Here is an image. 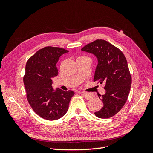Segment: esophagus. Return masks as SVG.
I'll list each match as a JSON object with an SVG mask.
<instances>
[{
  "label": "esophagus",
  "mask_w": 153,
  "mask_h": 153,
  "mask_svg": "<svg viewBox=\"0 0 153 153\" xmlns=\"http://www.w3.org/2000/svg\"><path fill=\"white\" fill-rule=\"evenodd\" d=\"M81 95H83L84 97V98H85V99L87 100H89V99H91L93 97V95H92V94L91 93H83V92H81L79 93Z\"/></svg>",
  "instance_id": "esophagus-1"
}]
</instances>
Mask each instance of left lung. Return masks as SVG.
Instances as JSON below:
<instances>
[{
  "label": "left lung",
  "mask_w": 153,
  "mask_h": 153,
  "mask_svg": "<svg viewBox=\"0 0 153 153\" xmlns=\"http://www.w3.org/2000/svg\"><path fill=\"white\" fill-rule=\"evenodd\" d=\"M82 51L97 57L98 64L93 80L105 84L106 93L100 95L103 106L95 114L100 118H109L124 106L130 91L131 77L126 58L118 48L102 39L87 44Z\"/></svg>",
  "instance_id": "1"
}]
</instances>
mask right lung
<instances>
[{
	"instance_id": "add662e5",
	"label": "right lung",
	"mask_w": 153,
	"mask_h": 153,
	"mask_svg": "<svg viewBox=\"0 0 153 153\" xmlns=\"http://www.w3.org/2000/svg\"><path fill=\"white\" fill-rule=\"evenodd\" d=\"M68 52L59 47H44L29 58L25 66L24 83L28 102L45 120H55L64 116L74 95L72 91L54 90L52 86V79L58 74L56 64Z\"/></svg>"
}]
</instances>
